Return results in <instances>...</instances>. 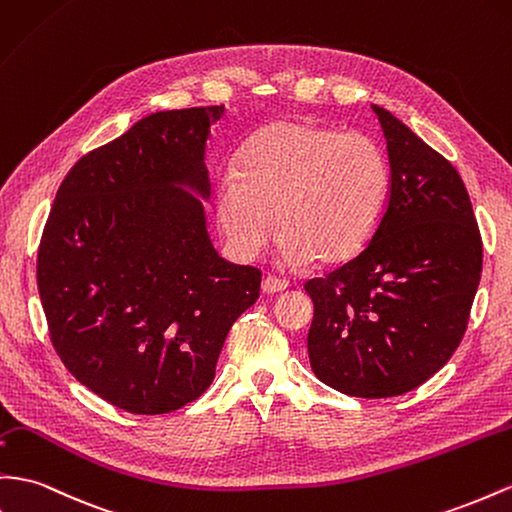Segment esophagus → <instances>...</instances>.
<instances>
[{"mask_svg":"<svg viewBox=\"0 0 512 512\" xmlns=\"http://www.w3.org/2000/svg\"><path fill=\"white\" fill-rule=\"evenodd\" d=\"M286 288H288V282L275 278V275H267V278L260 284L262 295H278V293H284Z\"/></svg>","mask_w":512,"mask_h":512,"instance_id":"obj_1","label":"esophagus"}]
</instances>
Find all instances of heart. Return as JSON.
I'll return each instance as SVG.
<instances>
[{
    "mask_svg": "<svg viewBox=\"0 0 512 512\" xmlns=\"http://www.w3.org/2000/svg\"><path fill=\"white\" fill-rule=\"evenodd\" d=\"M388 191V159L368 133L282 120L245 144L239 172L219 178L215 211L241 258L269 243L275 215L284 265H336L375 234Z\"/></svg>",
    "mask_w": 512,
    "mask_h": 512,
    "instance_id": "1",
    "label": "heart"
}]
</instances>
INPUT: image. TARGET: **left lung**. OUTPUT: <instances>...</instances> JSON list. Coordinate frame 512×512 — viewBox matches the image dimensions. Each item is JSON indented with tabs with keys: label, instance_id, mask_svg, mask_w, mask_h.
<instances>
[{
	"label": "left lung",
	"instance_id": "obj_1",
	"mask_svg": "<svg viewBox=\"0 0 512 512\" xmlns=\"http://www.w3.org/2000/svg\"><path fill=\"white\" fill-rule=\"evenodd\" d=\"M372 112L388 146V202L362 252L306 282L314 301L308 355L329 388L388 398L418 388L457 351L482 241L452 163L388 109Z\"/></svg>",
	"mask_w": 512,
	"mask_h": 512
}]
</instances>
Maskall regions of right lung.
<instances>
[{"label":"right lung","instance_id":"1","mask_svg":"<svg viewBox=\"0 0 512 512\" xmlns=\"http://www.w3.org/2000/svg\"><path fill=\"white\" fill-rule=\"evenodd\" d=\"M224 105L157 112L66 174L36 278L55 351L107 403L140 416L196 400L260 271L217 254L204 153Z\"/></svg>","mask_w":512,"mask_h":512}]
</instances>
